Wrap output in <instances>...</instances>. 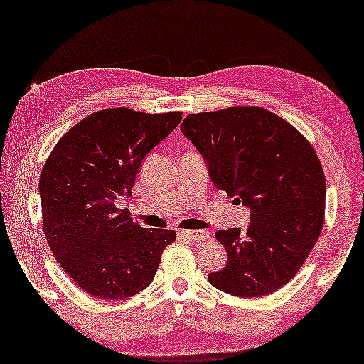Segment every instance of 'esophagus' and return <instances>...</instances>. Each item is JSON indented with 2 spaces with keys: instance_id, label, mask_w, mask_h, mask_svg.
I'll list each match as a JSON object with an SVG mask.
<instances>
[{
  "instance_id": "34e87169",
  "label": "esophagus",
  "mask_w": 364,
  "mask_h": 364,
  "mask_svg": "<svg viewBox=\"0 0 364 364\" xmlns=\"http://www.w3.org/2000/svg\"><path fill=\"white\" fill-rule=\"evenodd\" d=\"M178 235L190 238V240H198L205 242L210 238V232L208 230H178Z\"/></svg>"
}]
</instances>
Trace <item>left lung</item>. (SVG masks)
Listing matches in <instances>:
<instances>
[{"mask_svg":"<svg viewBox=\"0 0 364 364\" xmlns=\"http://www.w3.org/2000/svg\"><path fill=\"white\" fill-rule=\"evenodd\" d=\"M206 161L214 187L250 210L247 230H218L228 264L208 281L252 299L287 284L318 242L326 178L316 151L294 126L253 106L188 114L181 126Z\"/></svg>","mask_w":364,"mask_h":364,"instance_id":"obj_1","label":"left lung"}]
</instances>
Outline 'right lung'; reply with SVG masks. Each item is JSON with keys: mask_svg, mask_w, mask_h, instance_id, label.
Listing matches in <instances>:
<instances>
[{"mask_svg": "<svg viewBox=\"0 0 364 364\" xmlns=\"http://www.w3.org/2000/svg\"><path fill=\"white\" fill-rule=\"evenodd\" d=\"M182 112H93L58 141L40 176L43 232L58 263L88 295L127 299L154 279L171 229H145L116 201L132 195L143 159Z\"/></svg>", "mask_w": 364, "mask_h": 364, "instance_id": "add662e5", "label": "right lung"}]
</instances>
